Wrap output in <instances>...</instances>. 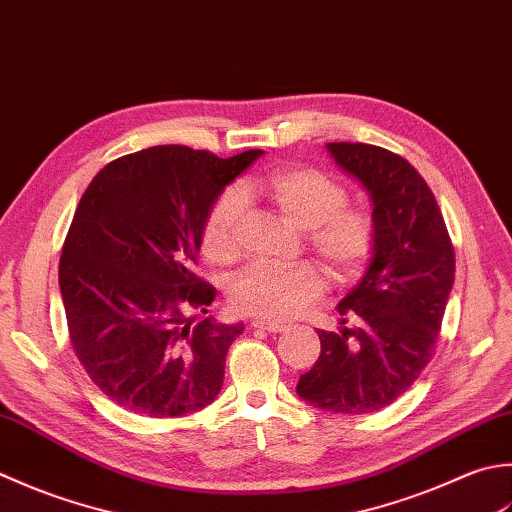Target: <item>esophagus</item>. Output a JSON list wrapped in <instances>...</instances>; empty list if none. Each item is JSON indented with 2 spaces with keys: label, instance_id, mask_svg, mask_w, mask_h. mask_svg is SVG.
I'll use <instances>...</instances> for the list:
<instances>
[{
  "label": "esophagus",
  "instance_id": "1",
  "mask_svg": "<svg viewBox=\"0 0 512 512\" xmlns=\"http://www.w3.org/2000/svg\"><path fill=\"white\" fill-rule=\"evenodd\" d=\"M252 327L260 329V331H267V333L285 331V325H280V322H265V320H252Z\"/></svg>",
  "mask_w": 512,
  "mask_h": 512
}]
</instances>
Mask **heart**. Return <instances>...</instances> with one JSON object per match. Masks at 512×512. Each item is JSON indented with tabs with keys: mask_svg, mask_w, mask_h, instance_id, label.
<instances>
[{
	"mask_svg": "<svg viewBox=\"0 0 512 512\" xmlns=\"http://www.w3.org/2000/svg\"><path fill=\"white\" fill-rule=\"evenodd\" d=\"M263 196L285 223L302 229L311 254L338 285L364 274L378 245L375 218L364 207L347 205V190L331 176L311 168H278L260 183L225 190L212 203L201 227L203 256L214 265H232L243 254L245 201ZM325 289L322 274L309 263L289 269L247 267L229 285V302L238 314L280 322L298 316Z\"/></svg>",
	"mask_w": 512,
	"mask_h": 512,
	"instance_id": "obj_1",
	"label": "heart"
}]
</instances>
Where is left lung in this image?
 Listing matches in <instances>:
<instances>
[{
	"label": "left lung",
	"mask_w": 512,
	"mask_h": 512,
	"mask_svg": "<svg viewBox=\"0 0 512 512\" xmlns=\"http://www.w3.org/2000/svg\"><path fill=\"white\" fill-rule=\"evenodd\" d=\"M327 148L371 194L378 245L367 274L340 300L344 327L318 331L320 356L296 391L329 413L364 415L398 400L431 362L455 249L431 187L409 161L369 143Z\"/></svg>",
	"instance_id": "1"
}]
</instances>
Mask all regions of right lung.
<instances>
[{
    "label": "right lung",
    "mask_w": 512,
    "mask_h": 512,
    "mask_svg": "<svg viewBox=\"0 0 512 512\" xmlns=\"http://www.w3.org/2000/svg\"><path fill=\"white\" fill-rule=\"evenodd\" d=\"M260 154L156 145L110 161L83 192L61 249V298L79 362L125 411L176 417L221 391L243 325L194 322L216 296L194 265L207 210Z\"/></svg>",
    "instance_id": "obj_1"
}]
</instances>
